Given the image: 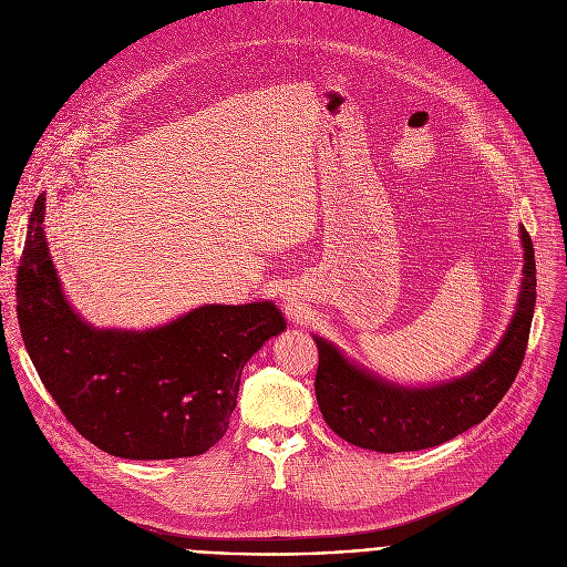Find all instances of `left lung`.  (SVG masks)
I'll return each mask as SVG.
<instances>
[{
  "label": "left lung",
  "instance_id": "left-lung-1",
  "mask_svg": "<svg viewBox=\"0 0 567 567\" xmlns=\"http://www.w3.org/2000/svg\"><path fill=\"white\" fill-rule=\"evenodd\" d=\"M520 239L525 267L514 318L498 348L460 379L403 388L352 363L326 339L313 337L318 348L316 401L339 437L379 453L420 451L457 437L498 406L525 359L536 305L534 247L523 226Z\"/></svg>",
  "mask_w": 567,
  "mask_h": 567
}]
</instances>
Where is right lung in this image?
Here are the masks:
<instances>
[{
    "label": "right lung",
    "instance_id": "obj_1",
    "mask_svg": "<svg viewBox=\"0 0 567 567\" xmlns=\"http://www.w3.org/2000/svg\"><path fill=\"white\" fill-rule=\"evenodd\" d=\"M38 197L18 269L27 352L66 422L127 460L193 457L215 446L235 411L247 361L287 322L269 302L202 305L168 326L101 330L66 300Z\"/></svg>",
    "mask_w": 567,
    "mask_h": 567
}]
</instances>
